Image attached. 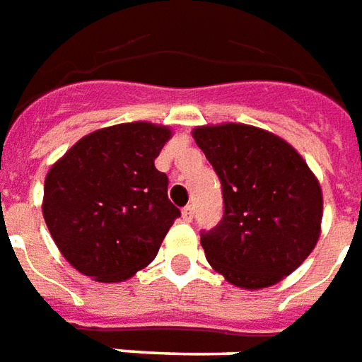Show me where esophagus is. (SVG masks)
<instances>
[{
  "label": "esophagus",
  "instance_id": "34e87169",
  "mask_svg": "<svg viewBox=\"0 0 362 362\" xmlns=\"http://www.w3.org/2000/svg\"><path fill=\"white\" fill-rule=\"evenodd\" d=\"M181 216H183L185 222H191V220H193V206H191V204H187L185 209L181 210Z\"/></svg>",
  "mask_w": 362,
  "mask_h": 362
}]
</instances>
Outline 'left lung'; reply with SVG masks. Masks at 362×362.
I'll use <instances>...</instances> for the list:
<instances>
[{
    "label": "left lung",
    "mask_w": 362,
    "mask_h": 362,
    "mask_svg": "<svg viewBox=\"0 0 362 362\" xmlns=\"http://www.w3.org/2000/svg\"><path fill=\"white\" fill-rule=\"evenodd\" d=\"M193 138L222 183L224 216L202 232L212 269L247 291L273 286L304 263L322 232L324 197L306 160L281 136L242 122Z\"/></svg>",
    "instance_id": "8db88e82"
}]
</instances>
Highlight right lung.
<instances>
[{
  "instance_id": "right-lung-1",
  "label": "right lung",
  "mask_w": 362,
  "mask_h": 362,
  "mask_svg": "<svg viewBox=\"0 0 362 362\" xmlns=\"http://www.w3.org/2000/svg\"><path fill=\"white\" fill-rule=\"evenodd\" d=\"M171 128L146 120L83 136L48 169L42 216L71 267L99 283H122L158 255L181 216L168 175L153 165Z\"/></svg>"
}]
</instances>
